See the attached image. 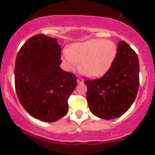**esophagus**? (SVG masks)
I'll use <instances>...</instances> for the list:
<instances>
[{"label":"esophagus","mask_w":155,"mask_h":155,"mask_svg":"<svg viewBox=\"0 0 155 155\" xmlns=\"http://www.w3.org/2000/svg\"><path fill=\"white\" fill-rule=\"evenodd\" d=\"M84 82V79L81 77H78L77 78V82L78 83H82Z\"/></svg>","instance_id":"esophagus-1"}]
</instances>
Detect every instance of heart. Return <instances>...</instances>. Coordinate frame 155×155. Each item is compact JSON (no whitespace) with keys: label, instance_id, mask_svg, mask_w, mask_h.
Listing matches in <instances>:
<instances>
[{"label":"heart","instance_id":"b5f03b06","mask_svg":"<svg viewBox=\"0 0 155 155\" xmlns=\"http://www.w3.org/2000/svg\"><path fill=\"white\" fill-rule=\"evenodd\" d=\"M117 54V46L112 40L91 39L73 44L63 53V61L68 70H73L80 62V70L85 75L95 77L104 74L112 66Z\"/></svg>","mask_w":155,"mask_h":155}]
</instances>
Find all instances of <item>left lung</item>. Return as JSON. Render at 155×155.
Listing matches in <instances>:
<instances>
[{"mask_svg": "<svg viewBox=\"0 0 155 155\" xmlns=\"http://www.w3.org/2000/svg\"><path fill=\"white\" fill-rule=\"evenodd\" d=\"M138 55L125 41H120L109 70L100 79L85 80L91 112L104 119L121 116L136 99L140 85Z\"/></svg>", "mask_w": 155, "mask_h": 155, "instance_id": "obj_1", "label": "left lung"}]
</instances>
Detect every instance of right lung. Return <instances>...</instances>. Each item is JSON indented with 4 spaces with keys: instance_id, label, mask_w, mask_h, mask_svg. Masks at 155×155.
<instances>
[{
    "instance_id": "right-lung-1",
    "label": "right lung",
    "mask_w": 155,
    "mask_h": 155,
    "mask_svg": "<svg viewBox=\"0 0 155 155\" xmlns=\"http://www.w3.org/2000/svg\"><path fill=\"white\" fill-rule=\"evenodd\" d=\"M55 38L37 34L17 54L15 87L24 109L34 118L53 122L68 112L76 76L60 68L61 48Z\"/></svg>"
}]
</instances>
